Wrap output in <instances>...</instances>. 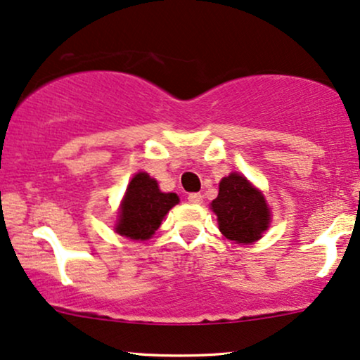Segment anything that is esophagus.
Instances as JSON below:
<instances>
[{
  "instance_id": "1",
  "label": "esophagus",
  "mask_w": 360,
  "mask_h": 360,
  "mask_svg": "<svg viewBox=\"0 0 360 360\" xmlns=\"http://www.w3.org/2000/svg\"><path fill=\"white\" fill-rule=\"evenodd\" d=\"M188 201L193 202V204H201L202 202V195L199 193H191L188 195Z\"/></svg>"
}]
</instances>
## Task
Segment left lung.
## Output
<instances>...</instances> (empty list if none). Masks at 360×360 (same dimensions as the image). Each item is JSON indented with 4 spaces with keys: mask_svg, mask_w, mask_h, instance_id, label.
Returning <instances> with one entry per match:
<instances>
[{
    "mask_svg": "<svg viewBox=\"0 0 360 360\" xmlns=\"http://www.w3.org/2000/svg\"><path fill=\"white\" fill-rule=\"evenodd\" d=\"M211 207L217 214L221 233L236 243L257 240L271 221L264 195L238 172L222 177Z\"/></svg>",
    "mask_w": 360,
    "mask_h": 360,
    "instance_id": "1",
    "label": "left lung"
}]
</instances>
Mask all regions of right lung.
<instances>
[{
    "label": "right lung",
    "instance_id": "1",
    "mask_svg": "<svg viewBox=\"0 0 360 360\" xmlns=\"http://www.w3.org/2000/svg\"><path fill=\"white\" fill-rule=\"evenodd\" d=\"M179 202L174 193H161L148 172H138L126 189L116 233L134 240H146L161 226L162 217Z\"/></svg>",
    "mask_w": 360,
    "mask_h": 360
}]
</instances>
